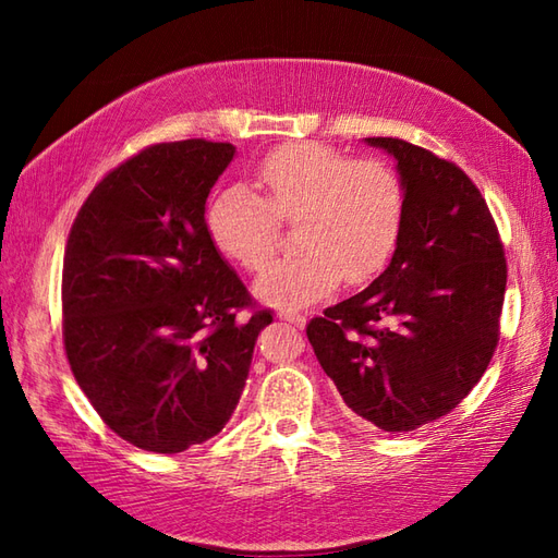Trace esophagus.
I'll use <instances>...</instances> for the list:
<instances>
[{
    "label": "esophagus",
    "instance_id": "obj_1",
    "mask_svg": "<svg viewBox=\"0 0 558 558\" xmlns=\"http://www.w3.org/2000/svg\"><path fill=\"white\" fill-rule=\"evenodd\" d=\"M280 318H282V322H290L292 326H298V328H304V324H306V318L302 314H294V312H280Z\"/></svg>",
    "mask_w": 558,
    "mask_h": 558
}]
</instances>
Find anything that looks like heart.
<instances>
[{"label": "heart", "mask_w": 558, "mask_h": 558, "mask_svg": "<svg viewBox=\"0 0 558 558\" xmlns=\"http://www.w3.org/2000/svg\"><path fill=\"white\" fill-rule=\"evenodd\" d=\"M264 196L244 184L220 192L206 213L213 244L248 272L276 254L282 225H294L298 254L272 264L256 292L286 310L326 298L340 280L378 276L402 230L408 186L386 158H357L316 141L280 146L256 170Z\"/></svg>", "instance_id": "obj_1"}]
</instances>
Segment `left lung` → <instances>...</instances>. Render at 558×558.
Masks as SVG:
<instances>
[{
	"instance_id": "obj_1",
	"label": "left lung",
	"mask_w": 558,
	"mask_h": 558,
	"mask_svg": "<svg viewBox=\"0 0 558 558\" xmlns=\"http://www.w3.org/2000/svg\"><path fill=\"white\" fill-rule=\"evenodd\" d=\"M408 208L388 268L328 306L306 338L345 405L384 432H412L458 408L494 357L508 266L477 184L456 162L393 136Z\"/></svg>"
}]
</instances>
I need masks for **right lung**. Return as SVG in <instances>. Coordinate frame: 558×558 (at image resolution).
I'll return each mask as SVG.
<instances>
[{
    "label": "right lung",
    "mask_w": 558,
    "mask_h": 558,
    "mask_svg": "<svg viewBox=\"0 0 558 558\" xmlns=\"http://www.w3.org/2000/svg\"><path fill=\"white\" fill-rule=\"evenodd\" d=\"M232 156L206 138L146 146L93 186L66 240L71 374L117 436L153 453H182L230 422L272 322L206 228Z\"/></svg>",
    "instance_id": "add662e5"
}]
</instances>
